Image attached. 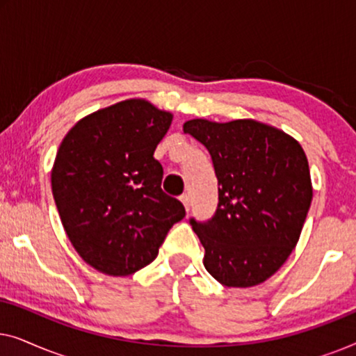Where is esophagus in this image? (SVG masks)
Here are the masks:
<instances>
[{"label": "esophagus", "instance_id": "obj_1", "mask_svg": "<svg viewBox=\"0 0 356 356\" xmlns=\"http://www.w3.org/2000/svg\"><path fill=\"white\" fill-rule=\"evenodd\" d=\"M179 201L183 202V206H184V209H186V212H189V207H191V199H189L188 194H183V196L179 197Z\"/></svg>", "mask_w": 356, "mask_h": 356}]
</instances>
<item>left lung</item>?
I'll return each instance as SVG.
<instances>
[{
	"label": "left lung",
	"instance_id": "1",
	"mask_svg": "<svg viewBox=\"0 0 356 356\" xmlns=\"http://www.w3.org/2000/svg\"><path fill=\"white\" fill-rule=\"evenodd\" d=\"M184 133L206 145L218 179V206L193 230L204 267L225 286L259 285L284 266L300 240L313 184L303 147L256 120H189Z\"/></svg>",
	"mask_w": 356,
	"mask_h": 356
}]
</instances>
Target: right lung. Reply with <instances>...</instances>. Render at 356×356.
I'll return each mask as SVG.
<instances>
[{
  "label": "right lung",
  "instance_id": "right-lung-1",
  "mask_svg": "<svg viewBox=\"0 0 356 356\" xmlns=\"http://www.w3.org/2000/svg\"><path fill=\"white\" fill-rule=\"evenodd\" d=\"M173 115L129 99L84 116L67 131L51 170L63 227L82 259L124 277L150 264L170 228L186 216L162 191L155 147Z\"/></svg>",
  "mask_w": 356,
  "mask_h": 356
}]
</instances>
